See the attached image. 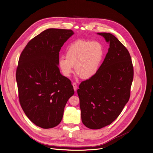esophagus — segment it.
Segmentation results:
<instances>
[{"label": "esophagus", "instance_id": "obj_1", "mask_svg": "<svg viewBox=\"0 0 153 153\" xmlns=\"http://www.w3.org/2000/svg\"><path fill=\"white\" fill-rule=\"evenodd\" d=\"M73 88H74V91H76V90H77V84L76 83H73Z\"/></svg>", "mask_w": 153, "mask_h": 153}]
</instances>
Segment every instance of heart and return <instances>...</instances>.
I'll return each instance as SVG.
<instances>
[{
  "label": "heart",
  "mask_w": 153,
  "mask_h": 153,
  "mask_svg": "<svg viewBox=\"0 0 153 153\" xmlns=\"http://www.w3.org/2000/svg\"><path fill=\"white\" fill-rule=\"evenodd\" d=\"M65 57L58 59L62 74L68 77L73 72L84 80L94 77L97 73L103 56V46L98 41L79 39L67 48Z\"/></svg>",
  "instance_id": "obj_1"
}]
</instances>
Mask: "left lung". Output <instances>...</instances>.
I'll use <instances>...</instances> for the list:
<instances>
[{
  "label": "left lung",
  "instance_id": "left-lung-1",
  "mask_svg": "<svg viewBox=\"0 0 153 153\" xmlns=\"http://www.w3.org/2000/svg\"><path fill=\"white\" fill-rule=\"evenodd\" d=\"M109 44L108 52L96 74L77 89L83 124L91 129L111 124L128 101L133 67L126 47L112 34L97 33Z\"/></svg>",
  "mask_w": 153,
  "mask_h": 153
}]
</instances>
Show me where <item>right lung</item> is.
Wrapping results in <instances>:
<instances>
[{
    "instance_id": "1",
    "label": "right lung",
    "mask_w": 153,
    "mask_h": 153,
    "mask_svg": "<svg viewBox=\"0 0 153 153\" xmlns=\"http://www.w3.org/2000/svg\"><path fill=\"white\" fill-rule=\"evenodd\" d=\"M74 32L50 28L32 39L20 56L16 80L20 105L36 126L50 128L61 121L74 94L71 81L58 67L59 52Z\"/></svg>"
}]
</instances>
